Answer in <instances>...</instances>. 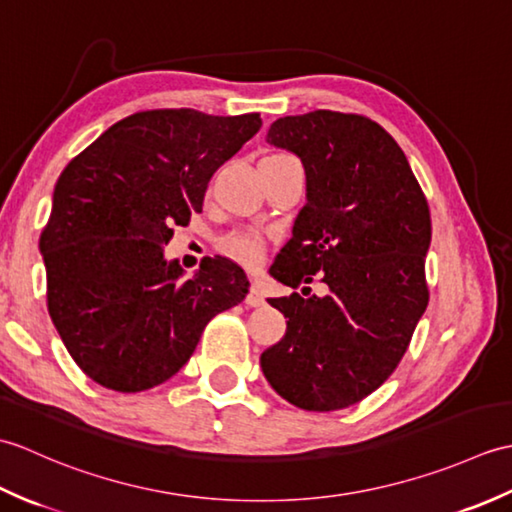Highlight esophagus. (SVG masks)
I'll return each mask as SVG.
<instances>
[{"label":"esophagus","mask_w":512,"mask_h":512,"mask_svg":"<svg viewBox=\"0 0 512 512\" xmlns=\"http://www.w3.org/2000/svg\"><path fill=\"white\" fill-rule=\"evenodd\" d=\"M246 306L248 308L264 306V292H262V288H259L257 284H250V290H248V295H246Z\"/></svg>","instance_id":"34e87169"}]
</instances>
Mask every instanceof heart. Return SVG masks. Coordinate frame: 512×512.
Here are the masks:
<instances>
[{
  "label": "heart",
  "mask_w": 512,
  "mask_h": 512,
  "mask_svg": "<svg viewBox=\"0 0 512 512\" xmlns=\"http://www.w3.org/2000/svg\"><path fill=\"white\" fill-rule=\"evenodd\" d=\"M270 156H284V154H270ZM220 246L224 253L235 257L242 264H255L264 253L262 237L255 231H233L220 239Z\"/></svg>",
  "instance_id": "b5f03b06"
}]
</instances>
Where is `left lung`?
Instances as JSON below:
<instances>
[{
  "label": "left lung",
  "instance_id": "obj_1",
  "mask_svg": "<svg viewBox=\"0 0 512 512\" xmlns=\"http://www.w3.org/2000/svg\"><path fill=\"white\" fill-rule=\"evenodd\" d=\"M268 143L301 158L308 187L270 275L299 288L321 273L330 292L268 299L288 328L259 363L290 405L345 409L394 374L427 308L429 204L396 140L367 116H284Z\"/></svg>",
  "mask_w": 512,
  "mask_h": 512
}]
</instances>
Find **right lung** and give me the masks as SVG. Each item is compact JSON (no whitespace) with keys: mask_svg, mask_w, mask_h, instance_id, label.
Masks as SVG:
<instances>
[{"mask_svg":"<svg viewBox=\"0 0 512 512\" xmlns=\"http://www.w3.org/2000/svg\"><path fill=\"white\" fill-rule=\"evenodd\" d=\"M259 127L257 112H136L61 171L39 239L48 312L94 383L123 394L165 383L206 323L244 301L248 279L231 259H204L182 279L162 246L202 211L217 167Z\"/></svg>","mask_w":512,"mask_h":512,"instance_id":"add662e5","label":"right lung"}]
</instances>
